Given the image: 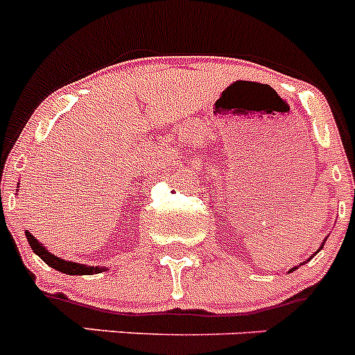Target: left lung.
Segmentation results:
<instances>
[{
    "mask_svg": "<svg viewBox=\"0 0 355 355\" xmlns=\"http://www.w3.org/2000/svg\"><path fill=\"white\" fill-rule=\"evenodd\" d=\"M325 240H327V238H325ZM325 240L322 241V245H320V249H324V243H325ZM320 249L316 250V252H320ZM316 252H315V254H316ZM315 254H313V256H311V258H309V259H313V258H315ZM309 259H307V261H309ZM300 265H304V263H299V266H300ZM299 266H293V268H290V272L297 270V268H299Z\"/></svg>",
    "mask_w": 355,
    "mask_h": 355,
    "instance_id": "1",
    "label": "left lung"
}]
</instances>
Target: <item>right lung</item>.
<instances>
[{
	"label": "right lung",
	"mask_w": 355,
	"mask_h": 355,
	"mask_svg": "<svg viewBox=\"0 0 355 355\" xmlns=\"http://www.w3.org/2000/svg\"><path fill=\"white\" fill-rule=\"evenodd\" d=\"M24 234H26V240L28 243H30L31 250L39 256L40 259H42L46 265H49L51 268H55V270L62 272V274H67V275H92V274H101V272H106L108 268H103V266H90V265H81V263H76V261H67V259H62L58 258V256H55L53 252H49L48 249H46V245L44 243H40L39 240H37L33 234L30 233V231H26L24 229Z\"/></svg>",
	"instance_id": "1"
}]
</instances>
